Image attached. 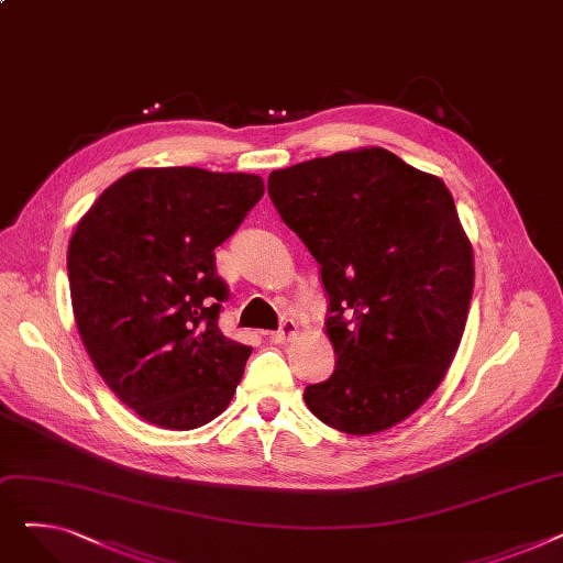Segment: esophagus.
Returning a JSON list of instances; mask_svg holds the SVG:
<instances>
[{"instance_id":"esophagus-1","label":"esophagus","mask_w":563,"mask_h":563,"mask_svg":"<svg viewBox=\"0 0 563 563\" xmlns=\"http://www.w3.org/2000/svg\"><path fill=\"white\" fill-rule=\"evenodd\" d=\"M297 335H299V323L294 321V319H289V317H285V319L280 321V329L274 331L269 338H272V342H276V344H285V342L294 340Z\"/></svg>"}]
</instances>
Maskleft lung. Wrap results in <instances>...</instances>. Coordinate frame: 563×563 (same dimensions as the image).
Masks as SVG:
<instances>
[{"label":"left lung","instance_id":"8db88e82","mask_svg":"<svg viewBox=\"0 0 563 563\" xmlns=\"http://www.w3.org/2000/svg\"><path fill=\"white\" fill-rule=\"evenodd\" d=\"M329 297L331 378L303 399L338 431H386L440 386L459 349L475 264L454 198L390 151L335 153L269 175Z\"/></svg>","mask_w":563,"mask_h":563}]
</instances>
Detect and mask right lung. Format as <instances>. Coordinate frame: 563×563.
<instances>
[{
    "instance_id": "obj_1",
    "label": "right lung",
    "mask_w": 563,
    "mask_h": 563,
    "mask_svg": "<svg viewBox=\"0 0 563 563\" xmlns=\"http://www.w3.org/2000/svg\"><path fill=\"white\" fill-rule=\"evenodd\" d=\"M262 194L257 175L139 168L77 223L68 249L77 329L98 374L141 420L189 431L228 408L251 346L219 329L230 291L214 249Z\"/></svg>"
}]
</instances>
